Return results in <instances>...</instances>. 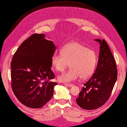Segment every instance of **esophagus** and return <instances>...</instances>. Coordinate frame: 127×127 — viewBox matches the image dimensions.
Here are the masks:
<instances>
[{
    "label": "esophagus",
    "mask_w": 127,
    "mask_h": 127,
    "mask_svg": "<svg viewBox=\"0 0 127 127\" xmlns=\"http://www.w3.org/2000/svg\"><path fill=\"white\" fill-rule=\"evenodd\" d=\"M63 84H64V85L67 86H69V87H72L73 85L72 84H68V83H64Z\"/></svg>",
    "instance_id": "obj_1"
}]
</instances>
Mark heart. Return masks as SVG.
<instances>
[{"label": "heart", "mask_w": 127, "mask_h": 127, "mask_svg": "<svg viewBox=\"0 0 127 127\" xmlns=\"http://www.w3.org/2000/svg\"><path fill=\"white\" fill-rule=\"evenodd\" d=\"M96 62L95 52L78 42L64 45L61 54H55L51 58V64L58 71H63L70 63V69L58 76V79L64 82H72L79 77H89L95 71Z\"/></svg>", "instance_id": "b5f03b06"}]
</instances>
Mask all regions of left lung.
<instances>
[{
    "label": "left lung",
    "mask_w": 127,
    "mask_h": 127,
    "mask_svg": "<svg viewBox=\"0 0 127 127\" xmlns=\"http://www.w3.org/2000/svg\"><path fill=\"white\" fill-rule=\"evenodd\" d=\"M100 44L98 63L93 76L84 84L76 101L81 108L96 109L109 98L118 77L116 62L105 40L96 39Z\"/></svg>",
    "instance_id": "8db88e82"
}]
</instances>
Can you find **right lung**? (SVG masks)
<instances>
[{"label": "right lung", "instance_id": "obj_1", "mask_svg": "<svg viewBox=\"0 0 127 127\" xmlns=\"http://www.w3.org/2000/svg\"><path fill=\"white\" fill-rule=\"evenodd\" d=\"M45 35L34 34L24 41L12 58L11 86L14 95L23 105L40 108L49 101L57 83L51 70V58L56 50L53 42Z\"/></svg>", "mask_w": 127, "mask_h": 127}]
</instances>
